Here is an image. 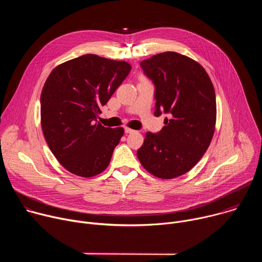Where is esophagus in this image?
Listing matches in <instances>:
<instances>
[{
  "label": "esophagus",
  "mask_w": 262,
  "mask_h": 262,
  "mask_svg": "<svg viewBox=\"0 0 262 262\" xmlns=\"http://www.w3.org/2000/svg\"><path fill=\"white\" fill-rule=\"evenodd\" d=\"M124 132H125V134H132V133H135V130H134V129H132V128H129V127H125V128H124Z\"/></svg>",
  "instance_id": "obj_1"
}]
</instances>
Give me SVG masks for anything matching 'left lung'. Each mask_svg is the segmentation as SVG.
Masks as SVG:
<instances>
[{
	"label": "left lung",
	"mask_w": 262,
	"mask_h": 262,
	"mask_svg": "<svg viewBox=\"0 0 262 262\" xmlns=\"http://www.w3.org/2000/svg\"><path fill=\"white\" fill-rule=\"evenodd\" d=\"M156 86L155 116L168 114L158 134L147 133L137 151L142 166L152 175L171 179L189 172L211 142L216 103L212 83L195 60L166 52L141 62Z\"/></svg>",
	"instance_id": "obj_1"
}]
</instances>
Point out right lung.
<instances>
[{
	"label": "right lung",
	"mask_w": 262,
	"mask_h": 262,
	"mask_svg": "<svg viewBox=\"0 0 262 262\" xmlns=\"http://www.w3.org/2000/svg\"><path fill=\"white\" fill-rule=\"evenodd\" d=\"M130 69L125 61L89 54L50 73L40 96L41 127L51 151L70 173L92 177L108 166L124 129L104 127L97 117Z\"/></svg>",
	"instance_id": "add662e5"
}]
</instances>
